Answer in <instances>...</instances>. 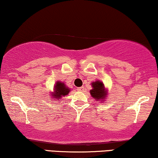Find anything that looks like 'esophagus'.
<instances>
[{
	"instance_id": "34e87169",
	"label": "esophagus",
	"mask_w": 158,
	"mask_h": 158,
	"mask_svg": "<svg viewBox=\"0 0 158 158\" xmlns=\"http://www.w3.org/2000/svg\"><path fill=\"white\" fill-rule=\"evenodd\" d=\"M77 90H78V91H83L84 90V88L83 87H80V88H77Z\"/></svg>"
}]
</instances>
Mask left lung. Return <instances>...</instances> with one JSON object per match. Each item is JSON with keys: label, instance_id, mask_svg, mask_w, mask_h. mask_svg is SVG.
<instances>
[{"label": "left lung", "instance_id": "1", "mask_svg": "<svg viewBox=\"0 0 158 158\" xmlns=\"http://www.w3.org/2000/svg\"><path fill=\"white\" fill-rule=\"evenodd\" d=\"M92 89L90 90V96L98 102H103L108 96V90L105 88L102 81H96L91 83Z\"/></svg>", "mask_w": 158, "mask_h": 158}]
</instances>
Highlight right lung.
Listing matches in <instances>:
<instances>
[{"mask_svg":"<svg viewBox=\"0 0 158 158\" xmlns=\"http://www.w3.org/2000/svg\"><path fill=\"white\" fill-rule=\"evenodd\" d=\"M70 92V88L68 87L64 83L61 81L56 82L52 92L50 93V97L52 99V101L59 100L60 98H62L63 96H68V94Z\"/></svg>","mask_w":158,"mask_h":158,"instance_id":"add662e5","label":"right lung"}]
</instances>
